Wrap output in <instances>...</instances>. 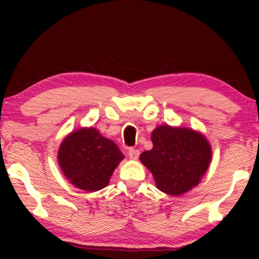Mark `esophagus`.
<instances>
[{"mask_svg":"<svg viewBox=\"0 0 259 259\" xmlns=\"http://www.w3.org/2000/svg\"><path fill=\"white\" fill-rule=\"evenodd\" d=\"M128 157L131 160H137V159L139 158V151L134 150V148H131L128 151Z\"/></svg>","mask_w":259,"mask_h":259,"instance_id":"obj_1","label":"esophagus"}]
</instances>
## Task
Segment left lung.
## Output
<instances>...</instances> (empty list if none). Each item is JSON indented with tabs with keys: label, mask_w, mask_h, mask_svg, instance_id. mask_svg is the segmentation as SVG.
Instances as JSON below:
<instances>
[{
	"label": "left lung",
	"mask_w": 259,
	"mask_h": 259,
	"mask_svg": "<svg viewBox=\"0 0 259 259\" xmlns=\"http://www.w3.org/2000/svg\"><path fill=\"white\" fill-rule=\"evenodd\" d=\"M151 140L152 150L143 152L139 159L161 192L180 196L199 184L212 158L211 145L203 133L160 125L153 130Z\"/></svg>",
	"instance_id": "1"
}]
</instances>
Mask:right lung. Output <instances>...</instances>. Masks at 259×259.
Instances as JSON below:
<instances>
[{"label":"right lung","mask_w":259,"mask_h":259,"mask_svg":"<svg viewBox=\"0 0 259 259\" xmlns=\"http://www.w3.org/2000/svg\"><path fill=\"white\" fill-rule=\"evenodd\" d=\"M114 141L102 137L94 127H82L63 138L58 162L63 175L77 189L95 192L108 185L123 160Z\"/></svg>","instance_id":"1"}]
</instances>
